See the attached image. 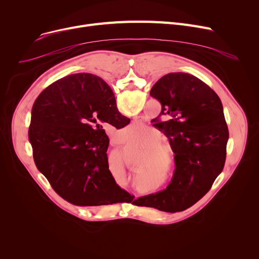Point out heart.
Segmentation results:
<instances>
[{
	"label": "heart",
	"mask_w": 259,
	"mask_h": 259,
	"mask_svg": "<svg viewBox=\"0 0 259 259\" xmlns=\"http://www.w3.org/2000/svg\"><path fill=\"white\" fill-rule=\"evenodd\" d=\"M160 140V135L156 131H148L142 138V144L149 146L146 148V151L154 157H164L169 154L168 147L165 143L158 142Z\"/></svg>",
	"instance_id": "1"
}]
</instances>
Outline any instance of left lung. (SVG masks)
<instances>
[{
	"label": "left lung",
	"mask_w": 259,
	"mask_h": 259,
	"mask_svg": "<svg viewBox=\"0 0 259 259\" xmlns=\"http://www.w3.org/2000/svg\"><path fill=\"white\" fill-rule=\"evenodd\" d=\"M150 95L161 104L153 126L169 139L175 170L165 190L142 196L137 203L181 212L205 195L224 169L229 130L223 104L207 84L184 72L159 78Z\"/></svg>",
	"instance_id": "1"
}]
</instances>
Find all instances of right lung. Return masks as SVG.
Returning a JSON list of instances; mask_svg holds the SVG:
<instances>
[{
  "label": "right lung",
  "instance_id": "right-lung-1",
  "mask_svg": "<svg viewBox=\"0 0 259 259\" xmlns=\"http://www.w3.org/2000/svg\"><path fill=\"white\" fill-rule=\"evenodd\" d=\"M129 122L101 77L77 73L58 79L32 107L28 138L35 166L54 191L75 206L131 201L134 196L109 170V139L103 128L120 129Z\"/></svg>",
  "mask_w": 259,
  "mask_h": 259
}]
</instances>
